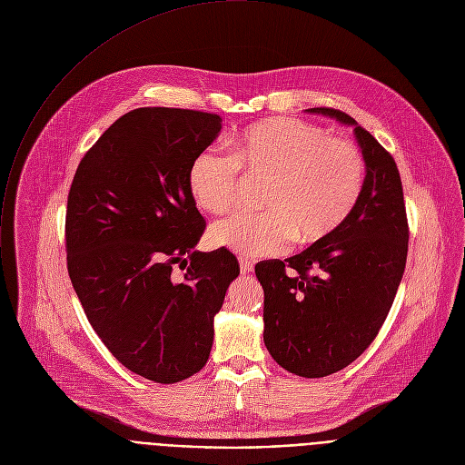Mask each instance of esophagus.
<instances>
[{"mask_svg":"<svg viewBox=\"0 0 465 465\" xmlns=\"http://www.w3.org/2000/svg\"><path fill=\"white\" fill-rule=\"evenodd\" d=\"M239 266H241V273H242V275L253 272V262H250V261H246V259H241V261H239Z\"/></svg>","mask_w":465,"mask_h":465,"instance_id":"obj_1","label":"esophagus"}]
</instances>
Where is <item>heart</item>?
<instances>
[{"instance_id": "1", "label": "heart", "mask_w": 465, "mask_h": 465, "mask_svg": "<svg viewBox=\"0 0 465 465\" xmlns=\"http://www.w3.org/2000/svg\"><path fill=\"white\" fill-rule=\"evenodd\" d=\"M230 152L206 148L190 164L188 186L210 213L228 212L241 183L266 177L259 213H233L212 224L208 241L242 257L282 253L299 242L335 232L357 204L366 175L362 150L344 135H330L315 123L270 117L242 128Z\"/></svg>"}]
</instances>
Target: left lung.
Wrapping results in <instances>:
<instances>
[{
  "mask_svg": "<svg viewBox=\"0 0 465 465\" xmlns=\"http://www.w3.org/2000/svg\"><path fill=\"white\" fill-rule=\"evenodd\" d=\"M355 124L366 179L346 221L286 261H264V344L286 371L306 379L337 373L379 335L401 286L410 226L393 155L342 110L312 108Z\"/></svg>",
  "mask_w": 465,
  "mask_h": 465,
  "instance_id": "obj_1",
  "label": "left lung"
}]
</instances>
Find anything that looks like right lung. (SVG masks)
I'll use <instances>...</instances> for the list:
<instances>
[{
  "instance_id": "1",
  "label": "right lung",
  "mask_w": 465,
  "mask_h": 465,
  "mask_svg": "<svg viewBox=\"0 0 465 465\" xmlns=\"http://www.w3.org/2000/svg\"><path fill=\"white\" fill-rule=\"evenodd\" d=\"M221 121L201 110L135 108L84 153L68 192L66 270L84 315L124 368L159 384L204 368L213 317L239 275L232 252L193 250L206 223L188 172Z\"/></svg>"
}]
</instances>
